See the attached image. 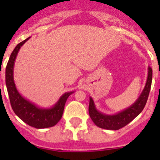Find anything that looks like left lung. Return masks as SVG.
Here are the masks:
<instances>
[{
    "mask_svg": "<svg viewBox=\"0 0 160 160\" xmlns=\"http://www.w3.org/2000/svg\"><path fill=\"white\" fill-rule=\"evenodd\" d=\"M152 69L148 67V74L146 85L138 99L127 109L114 114H106L98 111L94 100L90 97L89 114L97 127L107 130H118L128 125L142 112L148 101L150 90L152 87Z\"/></svg>",
    "mask_w": 160,
    "mask_h": 160,
    "instance_id": "obj_1",
    "label": "left lung"
}]
</instances>
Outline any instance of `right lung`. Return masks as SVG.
Returning <instances> with one entry per match:
<instances>
[{"label":"right lung","mask_w":160,"mask_h":160,"mask_svg":"<svg viewBox=\"0 0 160 160\" xmlns=\"http://www.w3.org/2000/svg\"><path fill=\"white\" fill-rule=\"evenodd\" d=\"M30 38L19 43L10 55L5 69V83L9 96L11 107L21 119L32 128L42 129L53 127L62 117L66 102L73 91L66 92L50 108H41L31 102L18 92L13 79V67L19 49Z\"/></svg>","instance_id":"right-lung-1"}]
</instances>
